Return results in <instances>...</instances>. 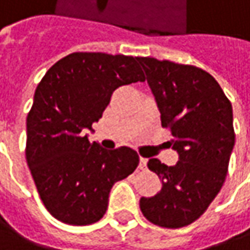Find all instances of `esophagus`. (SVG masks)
Segmentation results:
<instances>
[{"label":"esophagus","mask_w":250,"mask_h":250,"mask_svg":"<svg viewBox=\"0 0 250 250\" xmlns=\"http://www.w3.org/2000/svg\"><path fill=\"white\" fill-rule=\"evenodd\" d=\"M147 167V159H145V157H140L139 159V168L140 169H143V168Z\"/></svg>","instance_id":"1"}]
</instances>
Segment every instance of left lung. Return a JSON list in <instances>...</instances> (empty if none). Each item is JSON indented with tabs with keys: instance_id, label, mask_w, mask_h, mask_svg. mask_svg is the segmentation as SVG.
Wrapping results in <instances>:
<instances>
[{
	"instance_id": "1",
	"label": "left lung",
	"mask_w": 250,
	"mask_h": 250,
	"mask_svg": "<svg viewBox=\"0 0 250 250\" xmlns=\"http://www.w3.org/2000/svg\"><path fill=\"white\" fill-rule=\"evenodd\" d=\"M138 61L179 159L169 167L149 160L163 185L157 195L140 199V210L156 226L181 228L206 211L226 181L235 145L232 105L216 79L200 68L149 57Z\"/></svg>"
}]
</instances>
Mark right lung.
<instances>
[{"instance_id": "obj_1", "label": "right lung", "mask_w": 250, "mask_h": 250, "mask_svg": "<svg viewBox=\"0 0 250 250\" xmlns=\"http://www.w3.org/2000/svg\"><path fill=\"white\" fill-rule=\"evenodd\" d=\"M145 82L138 57L73 53L47 71L26 120V161L45 208L71 226L99 221L115 182L132 174L139 156L122 146L89 142L115 89Z\"/></svg>"}]
</instances>
